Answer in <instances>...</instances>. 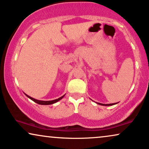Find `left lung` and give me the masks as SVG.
Masks as SVG:
<instances>
[{
  "instance_id": "1",
  "label": "left lung",
  "mask_w": 149,
  "mask_h": 149,
  "mask_svg": "<svg viewBox=\"0 0 149 149\" xmlns=\"http://www.w3.org/2000/svg\"><path fill=\"white\" fill-rule=\"evenodd\" d=\"M97 104H100V105H102V106H112V105H114V104H116L117 103H114V104H100V103H97Z\"/></svg>"
}]
</instances>
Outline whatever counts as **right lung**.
<instances>
[{"mask_svg":"<svg viewBox=\"0 0 149 149\" xmlns=\"http://www.w3.org/2000/svg\"><path fill=\"white\" fill-rule=\"evenodd\" d=\"M26 96L28 97L31 99V100H33V102H35V103H37V104H40V105H50V104H54V103H56L57 102H58V101H60L61 100H62L63 98V97L65 96V95H63V96L61 97H59L58 99H56V100H52V101H41V100H35V99L29 96V95H27L26 94H25Z\"/></svg>","mask_w":149,"mask_h":149,"instance_id":"add662e5","label":"right lung"}]
</instances>
